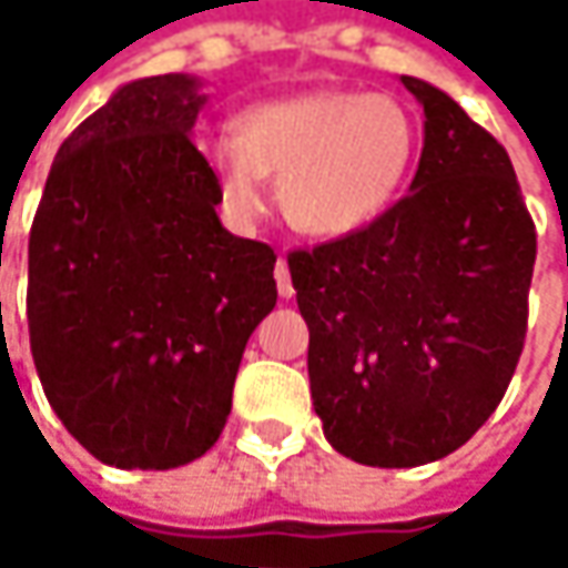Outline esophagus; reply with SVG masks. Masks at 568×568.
I'll list each match as a JSON object with an SVG mask.
<instances>
[{"label": "esophagus", "mask_w": 568, "mask_h": 568, "mask_svg": "<svg viewBox=\"0 0 568 568\" xmlns=\"http://www.w3.org/2000/svg\"><path fill=\"white\" fill-rule=\"evenodd\" d=\"M276 288H280V298H292V295H295L292 276H288V263H285V260L276 263Z\"/></svg>", "instance_id": "1"}]
</instances>
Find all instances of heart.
Listing matches in <instances>:
<instances>
[{
  "label": "heart",
  "mask_w": 568,
  "mask_h": 568,
  "mask_svg": "<svg viewBox=\"0 0 568 568\" xmlns=\"http://www.w3.org/2000/svg\"><path fill=\"white\" fill-rule=\"evenodd\" d=\"M417 158V124L392 94L315 88L250 104L233 134L210 138L203 161L233 220L266 210L276 180L283 216L315 240L375 226L397 203Z\"/></svg>",
  "instance_id": "obj_1"
}]
</instances>
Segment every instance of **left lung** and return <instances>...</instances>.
<instances>
[{
	"label": "left lung",
	"instance_id": "8db88e82",
	"mask_svg": "<svg viewBox=\"0 0 568 568\" xmlns=\"http://www.w3.org/2000/svg\"><path fill=\"white\" fill-rule=\"evenodd\" d=\"M404 200L365 233L288 253L308 325V388L355 464L420 467L497 410L523 338L536 230L507 151L440 88Z\"/></svg>",
	"mask_w": 568,
	"mask_h": 568
}]
</instances>
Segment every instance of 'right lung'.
Segmentation results:
<instances>
[{
	"instance_id": "add662e5",
	"label": "right lung",
	"mask_w": 568,
	"mask_h": 568,
	"mask_svg": "<svg viewBox=\"0 0 568 568\" xmlns=\"http://www.w3.org/2000/svg\"><path fill=\"white\" fill-rule=\"evenodd\" d=\"M196 74L121 84L58 148L29 236V342L68 434L101 464L171 470L226 427L276 253L233 236L193 148Z\"/></svg>"
}]
</instances>
